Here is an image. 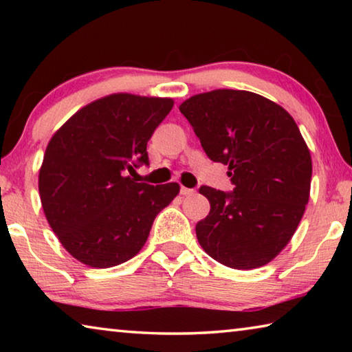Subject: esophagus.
Wrapping results in <instances>:
<instances>
[{"instance_id":"1","label":"esophagus","mask_w":352,"mask_h":352,"mask_svg":"<svg viewBox=\"0 0 352 352\" xmlns=\"http://www.w3.org/2000/svg\"><path fill=\"white\" fill-rule=\"evenodd\" d=\"M180 192H182L183 195H190V194H194L195 190H194V189H190V188H184V186H182Z\"/></svg>"}]
</instances>
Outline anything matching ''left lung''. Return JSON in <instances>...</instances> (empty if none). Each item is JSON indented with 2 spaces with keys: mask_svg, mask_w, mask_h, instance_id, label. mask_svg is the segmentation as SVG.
Listing matches in <instances>:
<instances>
[{
  "mask_svg": "<svg viewBox=\"0 0 352 352\" xmlns=\"http://www.w3.org/2000/svg\"><path fill=\"white\" fill-rule=\"evenodd\" d=\"M180 111L234 184L231 192L200 186L211 205L195 225L201 248L231 269L269 264L294 236L311 192V152L294 118L243 90L195 94Z\"/></svg>",
  "mask_w": 352,
  "mask_h": 352,
  "instance_id": "1",
  "label": "left lung"
}]
</instances>
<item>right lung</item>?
Returning a JSON list of instances; mask_svg holds the SVG:
<instances>
[{
	"instance_id": "obj_1",
	"label": "right lung",
	"mask_w": 352,
	"mask_h": 352,
	"mask_svg": "<svg viewBox=\"0 0 352 352\" xmlns=\"http://www.w3.org/2000/svg\"><path fill=\"white\" fill-rule=\"evenodd\" d=\"M174 100L129 93L94 100L52 136L38 190L47 223L65 250L94 269L138 254L157 214L180 190L177 183H136L148 164L147 141Z\"/></svg>"
}]
</instances>
